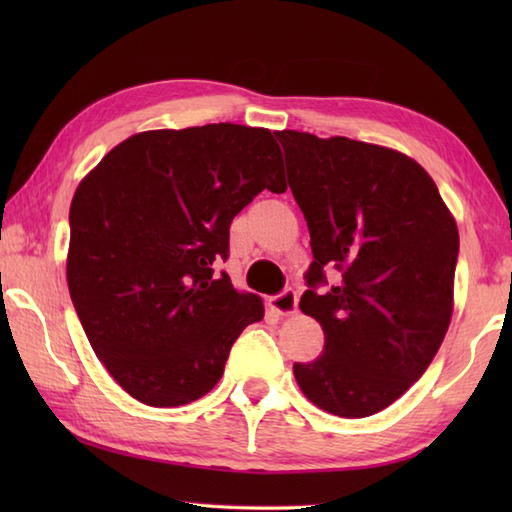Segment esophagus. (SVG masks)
<instances>
[{"instance_id":"esophagus-1","label":"esophagus","mask_w":512,"mask_h":512,"mask_svg":"<svg viewBox=\"0 0 512 512\" xmlns=\"http://www.w3.org/2000/svg\"><path fill=\"white\" fill-rule=\"evenodd\" d=\"M270 308H273L281 317H292V314H297L299 310V295L297 290L286 288L281 295L270 299Z\"/></svg>"}]
</instances>
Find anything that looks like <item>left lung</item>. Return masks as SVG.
<instances>
[{"instance_id": "1", "label": "left lung", "mask_w": 512, "mask_h": 512, "mask_svg": "<svg viewBox=\"0 0 512 512\" xmlns=\"http://www.w3.org/2000/svg\"><path fill=\"white\" fill-rule=\"evenodd\" d=\"M275 136L314 255L299 308L325 334L317 361L292 372L319 409L372 416L427 372L449 330L458 224L429 173L396 149L295 129ZM328 265L340 281L317 293Z\"/></svg>"}]
</instances>
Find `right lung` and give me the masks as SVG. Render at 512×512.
<instances>
[{
	"label": "right lung",
	"mask_w": 512,
	"mask_h": 512,
	"mask_svg": "<svg viewBox=\"0 0 512 512\" xmlns=\"http://www.w3.org/2000/svg\"><path fill=\"white\" fill-rule=\"evenodd\" d=\"M264 189H288L277 140L233 123L129 136L76 187L70 297L94 354L143 405L209 394L264 319L262 297L213 275L233 217Z\"/></svg>",
	"instance_id": "add662e5"
}]
</instances>
